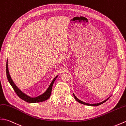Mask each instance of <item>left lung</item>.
Instances as JSON below:
<instances>
[{
  "label": "left lung",
  "mask_w": 126,
  "mask_h": 126,
  "mask_svg": "<svg viewBox=\"0 0 126 126\" xmlns=\"http://www.w3.org/2000/svg\"><path fill=\"white\" fill-rule=\"evenodd\" d=\"M73 95H74V98H75V99H76V100L78 102H79V103H80V104H84V105H87V106H99V105H101V104H103V103H104L105 102H106L108 99H109V98H108L107 99H106V100H104V101H102V102H101V103H97V104H89V103H85V102H84V101H81V100H79V99H78L76 96H75V95L74 94V93H73Z\"/></svg>",
  "instance_id": "obj_1"
}]
</instances>
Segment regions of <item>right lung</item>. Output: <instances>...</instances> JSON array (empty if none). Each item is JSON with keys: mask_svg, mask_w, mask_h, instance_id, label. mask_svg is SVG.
Listing matches in <instances>:
<instances>
[{"mask_svg": "<svg viewBox=\"0 0 126 126\" xmlns=\"http://www.w3.org/2000/svg\"><path fill=\"white\" fill-rule=\"evenodd\" d=\"M6 75H7V77L8 82L10 83L12 87H13L14 89V91L16 92V94L18 95L19 98H21L22 100L24 101L27 102V103H40V102H42L47 100L49 98L50 96L51 95V92L52 88V86H53V84L55 80H56L57 78L58 75L55 77L54 79L52 80L51 83L50 84V85L48 87V89H47L46 91L42 93V94H41L39 96H36V97H31V96H29L28 95L25 94V93L22 92L21 90H20L16 85L14 84V81L12 79V78L11 77V76L10 75L9 71H8V59L7 60V63H6Z\"/></svg>", "mask_w": 126, "mask_h": 126, "instance_id": "obj_1", "label": "right lung"}]
</instances>
